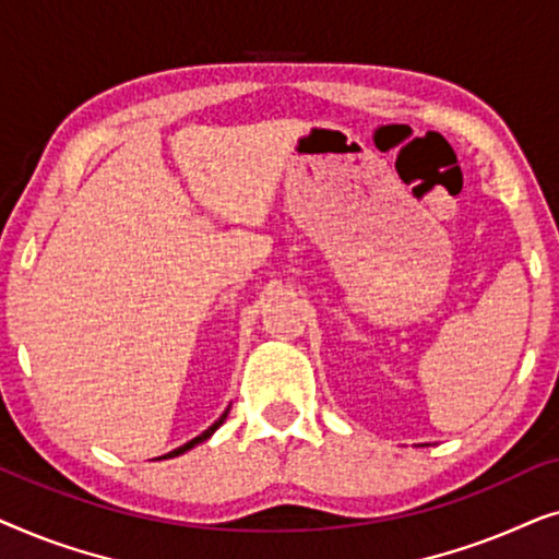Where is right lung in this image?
Wrapping results in <instances>:
<instances>
[{
	"instance_id": "obj_1",
	"label": "right lung",
	"mask_w": 559,
	"mask_h": 559,
	"mask_svg": "<svg viewBox=\"0 0 559 559\" xmlns=\"http://www.w3.org/2000/svg\"><path fill=\"white\" fill-rule=\"evenodd\" d=\"M228 409H231V407H228ZM228 409L224 412V415H221V417L216 419V423H213V425L209 427V430H203L201 435H198V438H193V440H188V442H186V445L175 448V450H170V453H167V455H163V457H157V461H165V457H178V455H182V453H188V450H190V448L201 445V442H205V440H209V438H211V435H213V432H216V430H218V427L226 423V417H228Z\"/></svg>"
}]
</instances>
